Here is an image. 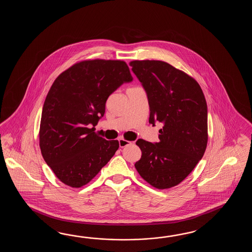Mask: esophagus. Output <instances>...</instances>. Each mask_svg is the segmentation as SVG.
<instances>
[{"label":"esophagus","mask_w":252,"mask_h":252,"mask_svg":"<svg viewBox=\"0 0 252 252\" xmlns=\"http://www.w3.org/2000/svg\"><path fill=\"white\" fill-rule=\"evenodd\" d=\"M130 144H131L130 141L125 140V139H123V138L119 139V146H120V148H125V147H127V146Z\"/></svg>","instance_id":"1"}]
</instances>
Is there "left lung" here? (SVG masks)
<instances>
[{"label": "left lung", "mask_w": 252, "mask_h": 252, "mask_svg": "<svg viewBox=\"0 0 252 252\" xmlns=\"http://www.w3.org/2000/svg\"><path fill=\"white\" fill-rule=\"evenodd\" d=\"M132 72L144 88L149 123L163 124L158 142L138 139L142 155L135 167L158 189L182 182L203 158L207 146V104L198 83L159 60L131 61Z\"/></svg>", "instance_id": "obj_1"}]
</instances>
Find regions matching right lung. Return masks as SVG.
Wrapping results in <instances>:
<instances>
[{"instance_id": "1", "label": "right lung", "mask_w": 252, "mask_h": 252, "mask_svg": "<svg viewBox=\"0 0 252 252\" xmlns=\"http://www.w3.org/2000/svg\"><path fill=\"white\" fill-rule=\"evenodd\" d=\"M132 80L124 61L94 59L72 65L54 81L43 105L39 147L64 185L90 182L118 150V140H106L89 127L104 115L108 97Z\"/></svg>"}]
</instances>
